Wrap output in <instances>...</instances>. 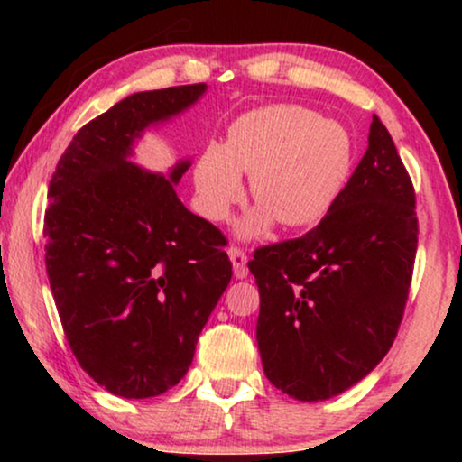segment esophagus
Wrapping results in <instances>:
<instances>
[{
	"label": "esophagus",
	"mask_w": 462,
	"mask_h": 462,
	"mask_svg": "<svg viewBox=\"0 0 462 462\" xmlns=\"http://www.w3.org/2000/svg\"><path fill=\"white\" fill-rule=\"evenodd\" d=\"M226 254H229V258H231L233 273H236L237 280H244V277H248V267H245V263H248V256H245V252L242 248H237V245H229Z\"/></svg>",
	"instance_id": "obj_1"
}]
</instances>
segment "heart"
Segmentation results:
<instances>
[{"label":"heart","mask_w":462,"mask_h":462,"mask_svg":"<svg viewBox=\"0 0 462 462\" xmlns=\"http://www.w3.org/2000/svg\"><path fill=\"white\" fill-rule=\"evenodd\" d=\"M346 132L294 105L250 111L229 125L225 144L206 149L195 168L199 208L223 220L244 195L239 174H250L258 206L242 233L258 236L271 220L283 226L313 225L330 210L351 172Z\"/></svg>","instance_id":"1"}]
</instances>
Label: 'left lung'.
Here are the masks:
<instances>
[{"instance_id":"obj_1","label":"left lung","mask_w":462,"mask_h":462,"mask_svg":"<svg viewBox=\"0 0 462 462\" xmlns=\"http://www.w3.org/2000/svg\"><path fill=\"white\" fill-rule=\"evenodd\" d=\"M416 195L393 138L372 116L368 149L319 225L254 250L256 340L273 387L330 400L387 356L412 283Z\"/></svg>"}]
</instances>
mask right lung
<instances>
[{
	"mask_svg": "<svg viewBox=\"0 0 462 462\" xmlns=\"http://www.w3.org/2000/svg\"><path fill=\"white\" fill-rule=\"evenodd\" d=\"M206 84L136 92L94 117L60 155L43 217L46 271L67 343L109 393L172 389L231 282L226 237L176 198L170 174L128 162L149 124L187 109Z\"/></svg>",
	"mask_w": 462,
	"mask_h": 462,
	"instance_id": "obj_1",
	"label": "right lung"
}]
</instances>
